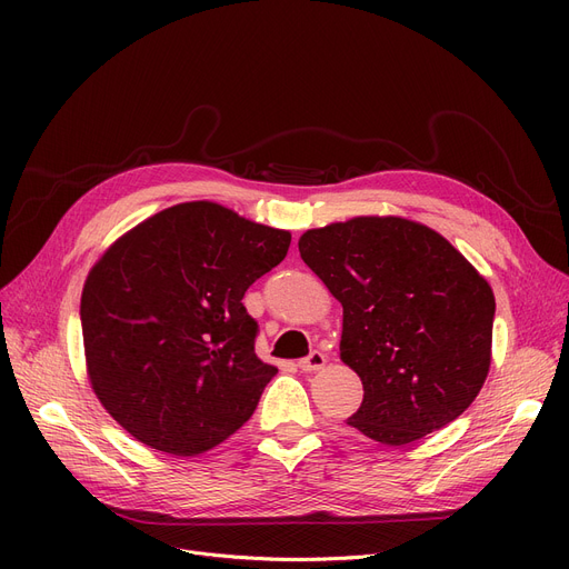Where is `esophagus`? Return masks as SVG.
Instances as JSON below:
<instances>
[{
  "mask_svg": "<svg viewBox=\"0 0 569 569\" xmlns=\"http://www.w3.org/2000/svg\"><path fill=\"white\" fill-rule=\"evenodd\" d=\"M325 362H327V357L320 350H313L309 357H305V360L297 362V367H300L302 371H318L325 367Z\"/></svg>",
  "mask_w": 569,
  "mask_h": 569,
  "instance_id": "obj_1",
  "label": "esophagus"
}]
</instances>
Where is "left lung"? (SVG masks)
Returning <instances> with one entry per match:
<instances>
[{
    "label": "left lung",
    "mask_w": 569,
    "mask_h": 569,
    "mask_svg": "<svg viewBox=\"0 0 569 569\" xmlns=\"http://www.w3.org/2000/svg\"><path fill=\"white\" fill-rule=\"evenodd\" d=\"M300 256L343 307L339 355L365 385L350 427L403 447L480 395L493 290L440 232L403 217H355L307 230Z\"/></svg>",
    "instance_id": "obj_1"
}]
</instances>
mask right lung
Returning <instances> with one entry per match:
<instances>
[{
  "label": "right lung",
  "instance_id": "obj_1",
  "mask_svg": "<svg viewBox=\"0 0 569 569\" xmlns=\"http://www.w3.org/2000/svg\"><path fill=\"white\" fill-rule=\"evenodd\" d=\"M290 232L193 200L144 219L89 269L87 378L112 420L172 457H196L249 422L277 367L256 355L247 288Z\"/></svg>",
  "mask_w": 569,
  "mask_h": 569
}]
</instances>
